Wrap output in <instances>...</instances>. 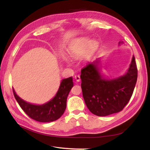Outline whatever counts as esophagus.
Segmentation results:
<instances>
[{
	"label": "esophagus",
	"mask_w": 150,
	"mask_h": 150,
	"mask_svg": "<svg viewBox=\"0 0 150 150\" xmlns=\"http://www.w3.org/2000/svg\"><path fill=\"white\" fill-rule=\"evenodd\" d=\"M74 78H75V80L77 82H80V81H81V77H80L79 75H76Z\"/></svg>",
	"instance_id": "obj_1"
}]
</instances>
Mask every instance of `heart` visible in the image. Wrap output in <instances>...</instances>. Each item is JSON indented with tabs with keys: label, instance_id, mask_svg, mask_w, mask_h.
<instances>
[{
	"label": "heart",
	"instance_id": "heart-1",
	"mask_svg": "<svg viewBox=\"0 0 150 150\" xmlns=\"http://www.w3.org/2000/svg\"><path fill=\"white\" fill-rule=\"evenodd\" d=\"M98 48V44L96 41H90L87 38H82L71 47V54L74 57H80L85 54L87 58H91Z\"/></svg>",
	"mask_w": 150,
	"mask_h": 150
}]
</instances>
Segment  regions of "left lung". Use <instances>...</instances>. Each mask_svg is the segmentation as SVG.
Here are the masks:
<instances>
[{"label": "left lung", "instance_id": "left-lung-1", "mask_svg": "<svg viewBox=\"0 0 150 150\" xmlns=\"http://www.w3.org/2000/svg\"><path fill=\"white\" fill-rule=\"evenodd\" d=\"M99 60L81 69V88L88 109L98 116H107L124 109L134 91L137 67L132 57L128 72L115 79H104L98 68Z\"/></svg>", "mask_w": 150, "mask_h": 150}]
</instances>
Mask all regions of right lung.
<instances>
[{
    "label": "right lung",
    "instance_id": "add662e5",
    "mask_svg": "<svg viewBox=\"0 0 150 150\" xmlns=\"http://www.w3.org/2000/svg\"><path fill=\"white\" fill-rule=\"evenodd\" d=\"M73 84L72 77L63 79L54 98L42 105L28 103L17 96L13 89V92L16 101L29 117L40 122H50L58 120L64 112L67 96Z\"/></svg>",
    "mask_w": 150,
    "mask_h": 150
}]
</instances>
